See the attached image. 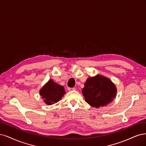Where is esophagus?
<instances>
[{"mask_svg": "<svg viewBox=\"0 0 146 146\" xmlns=\"http://www.w3.org/2000/svg\"><path fill=\"white\" fill-rule=\"evenodd\" d=\"M76 90V88H70V87L68 88V91H73V90Z\"/></svg>", "mask_w": 146, "mask_h": 146, "instance_id": "1", "label": "esophagus"}]
</instances>
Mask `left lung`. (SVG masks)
Here are the masks:
<instances>
[{
  "mask_svg": "<svg viewBox=\"0 0 146 146\" xmlns=\"http://www.w3.org/2000/svg\"><path fill=\"white\" fill-rule=\"evenodd\" d=\"M82 94L88 104L98 108L105 106L113 100L116 88L109 79L97 75L87 79Z\"/></svg>",
  "mask_w": 146,
  "mask_h": 146,
  "instance_id": "obj_1",
  "label": "left lung"
}]
</instances>
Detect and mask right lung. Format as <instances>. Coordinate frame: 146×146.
<instances>
[{
    "mask_svg": "<svg viewBox=\"0 0 146 146\" xmlns=\"http://www.w3.org/2000/svg\"><path fill=\"white\" fill-rule=\"evenodd\" d=\"M65 94L63 86L55 83L53 80H49L48 82L42 87L40 90V95L44 101L48 105H52L58 102Z\"/></svg>",
    "mask_w": 146,
    "mask_h": 146,
    "instance_id": "obj_1",
    "label": "right lung"
}]
</instances>
